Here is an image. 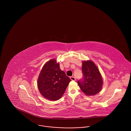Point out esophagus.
<instances>
[{"label": "esophagus", "mask_w": 131, "mask_h": 131, "mask_svg": "<svg viewBox=\"0 0 131 131\" xmlns=\"http://www.w3.org/2000/svg\"><path fill=\"white\" fill-rule=\"evenodd\" d=\"M70 79H71L72 81H75V77H73V76L70 77Z\"/></svg>", "instance_id": "obj_1"}]
</instances>
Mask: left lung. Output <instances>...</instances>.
Returning <instances> with one entry per match:
<instances>
[{"instance_id":"8db88e82","label":"left lung","mask_w":131,"mask_h":131,"mask_svg":"<svg viewBox=\"0 0 131 131\" xmlns=\"http://www.w3.org/2000/svg\"><path fill=\"white\" fill-rule=\"evenodd\" d=\"M82 79L78 81L81 91L88 96H93L102 89L103 80L97 66L92 61L82 63Z\"/></svg>"}]
</instances>
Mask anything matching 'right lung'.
Returning a JSON list of instances; mask_svg holds the SVG:
<instances>
[{
    "label": "right lung",
    "mask_w": 131,
    "mask_h": 131,
    "mask_svg": "<svg viewBox=\"0 0 131 131\" xmlns=\"http://www.w3.org/2000/svg\"><path fill=\"white\" fill-rule=\"evenodd\" d=\"M71 79L62 71L59 63L55 59L46 63L39 75L38 87L45 98L56 101L59 99L64 93Z\"/></svg>",
    "instance_id": "1"
}]
</instances>
